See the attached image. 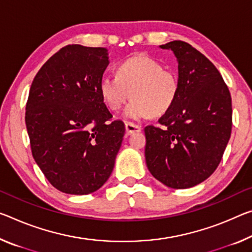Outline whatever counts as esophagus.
<instances>
[{
	"instance_id": "34e87169",
	"label": "esophagus",
	"mask_w": 252,
	"mask_h": 252,
	"mask_svg": "<svg viewBox=\"0 0 252 252\" xmlns=\"http://www.w3.org/2000/svg\"><path fill=\"white\" fill-rule=\"evenodd\" d=\"M126 131L127 134H132V133H137L141 131V126L138 125H134V123L131 122H126Z\"/></svg>"
}]
</instances>
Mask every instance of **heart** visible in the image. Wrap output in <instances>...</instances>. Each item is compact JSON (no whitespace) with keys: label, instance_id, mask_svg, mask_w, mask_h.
<instances>
[{"label":"heart","instance_id":"heart-1","mask_svg":"<svg viewBox=\"0 0 252 252\" xmlns=\"http://www.w3.org/2000/svg\"><path fill=\"white\" fill-rule=\"evenodd\" d=\"M99 95L111 111L126 106L125 117L140 120L165 114L176 102L179 81L174 71L165 69L160 63L147 55H135L121 62L117 76H103L98 84Z\"/></svg>","mask_w":252,"mask_h":252}]
</instances>
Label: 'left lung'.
I'll list each match as a JSON object with an SVG mask.
<instances>
[{
  "label": "left lung",
  "instance_id": "obj_1",
  "mask_svg": "<svg viewBox=\"0 0 252 252\" xmlns=\"http://www.w3.org/2000/svg\"><path fill=\"white\" fill-rule=\"evenodd\" d=\"M160 48L176 56L179 93L160 126L145 127L146 162L163 185L189 189L221 161L232 127L231 95L217 67L189 43L175 40Z\"/></svg>",
  "mask_w": 252,
  "mask_h": 252
}]
</instances>
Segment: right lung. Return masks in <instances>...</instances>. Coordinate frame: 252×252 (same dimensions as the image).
<instances>
[{
  "instance_id": "right-lung-1",
  "label": "right lung",
  "mask_w": 252,
  "mask_h": 252,
  "mask_svg": "<svg viewBox=\"0 0 252 252\" xmlns=\"http://www.w3.org/2000/svg\"><path fill=\"white\" fill-rule=\"evenodd\" d=\"M109 65L105 48L68 45L33 78L26 106L31 151L55 189L86 195L113 170L125 123L112 121L98 84Z\"/></svg>"
}]
</instances>
